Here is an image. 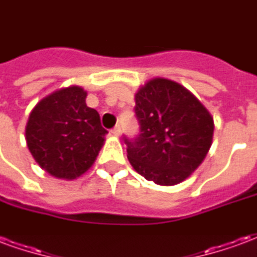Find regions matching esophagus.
Here are the masks:
<instances>
[{
    "label": "esophagus",
    "instance_id": "1",
    "mask_svg": "<svg viewBox=\"0 0 257 257\" xmlns=\"http://www.w3.org/2000/svg\"><path fill=\"white\" fill-rule=\"evenodd\" d=\"M111 134L114 135V136H119V135H121V126H119V125L114 126V128L111 129Z\"/></svg>",
    "mask_w": 257,
    "mask_h": 257
}]
</instances>
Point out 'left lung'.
Here are the masks:
<instances>
[{
    "label": "left lung",
    "mask_w": 257,
    "mask_h": 257,
    "mask_svg": "<svg viewBox=\"0 0 257 257\" xmlns=\"http://www.w3.org/2000/svg\"><path fill=\"white\" fill-rule=\"evenodd\" d=\"M135 101L140 134L123 139L131 165L160 186L182 183L209 151L213 118L189 89L167 78L147 81Z\"/></svg>",
    "instance_id": "1"
}]
</instances>
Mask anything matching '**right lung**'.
Listing matches in <instances>:
<instances>
[{"mask_svg": "<svg viewBox=\"0 0 257 257\" xmlns=\"http://www.w3.org/2000/svg\"><path fill=\"white\" fill-rule=\"evenodd\" d=\"M86 92L73 85L40 100L26 125V142L40 167L73 180L89 169L108 134L100 115L85 103Z\"/></svg>", "mask_w": 257, "mask_h": 257, "instance_id": "obj_1", "label": "right lung"}]
</instances>
